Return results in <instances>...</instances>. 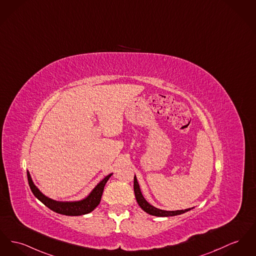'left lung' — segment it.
<instances>
[{
    "mask_svg": "<svg viewBox=\"0 0 256 256\" xmlns=\"http://www.w3.org/2000/svg\"><path fill=\"white\" fill-rule=\"evenodd\" d=\"M134 194H136V201H137L138 205L141 207L142 210H145L146 212H148L149 214H152V216H177V214H184V212L190 210V209H186V210H164L154 208V206L150 205L145 200V198L143 197V196H142L136 176H134Z\"/></svg>",
    "mask_w": 256,
    "mask_h": 256,
    "instance_id": "obj_1",
    "label": "left lung"
}]
</instances>
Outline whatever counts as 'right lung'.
<instances>
[{
  "instance_id": "1",
  "label": "right lung",
  "mask_w": 256,
  "mask_h": 256,
  "mask_svg": "<svg viewBox=\"0 0 256 256\" xmlns=\"http://www.w3.org/2000/svg\"><path fill=\"white\" fill-rule=\"evenodd\" d=\"M111 175L112 174H109L108 176H106V178L92 190L90 196L87 198L81 201H76V202H59L44 196L38 190V188L34 184L32 180L30 179L29 172H27L29 186L34 196H36L40 202H42L50 210H54L58 214H64V216H81V214H89L92 210H94L96 207L100 202L104 190V186L107 180H109V178L111 177Z\"/></svg>"
}]
</instances>
